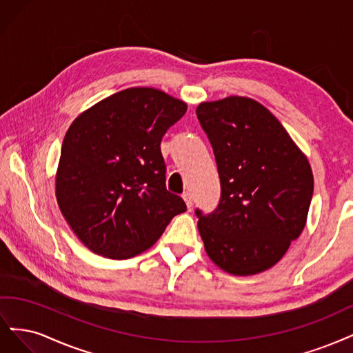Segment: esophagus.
<instances>
[{
    "instance_id": "obj_1",
    "label": "esophagus",
    "mask_w": 353,
    "mask_h": 353,
    "mask_svg": "<svg viewBox=\"0 0 353 353\" xmlns=\"http://www.w3.org/2000/svg\"><path fill=\"white\" fill-rule=\"evenodd\" d=\"M181 198H183V201H185V203H186V207H188V210H190L192 208V205H193V199H192V195L189 192H185L183 195H181Z\"/></svg>"
}]
</instances>
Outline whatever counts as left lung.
<instances>
[{
    "label": "left lung",
    "mask_w": 353,
    "mask_h": 353,
    "mask_svg": "<svg viewBox=\"0 0 353 353\" xmlns=\"http://www.w3.org/2000/svg\"><path fill=\"white\" fill-rule=\"evenodd\" d=\"M196 116L221 181L219 208L208 215L196 210L207 255L229 274H258L276 265L303 230L314 192L310 161L252 98L201 102Z\"/></svg>",
    "instance_id": "obj_1"
}]
</instances>
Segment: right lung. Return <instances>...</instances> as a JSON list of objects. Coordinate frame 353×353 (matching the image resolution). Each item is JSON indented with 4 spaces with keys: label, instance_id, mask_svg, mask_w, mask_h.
Masks as SVG:
<instances>
[{
    "label": "right lung",
    "instance_id": "1",
    "mask_svg": "<svg viewBox=\"0 0 353 353\" xmlns=\"http://www.w3.org/2000/svg\"><path fill=\"white\" fill-rule=\"evenodd\" d=\"M186 102L155 88H129L79 114L67 130L55 196L89 251L128 259L150 249L186 211L165 189L161 139Z\"/></svg>",
    "mask_w": 353,
    "mask_h": 353
}]
</instances>
